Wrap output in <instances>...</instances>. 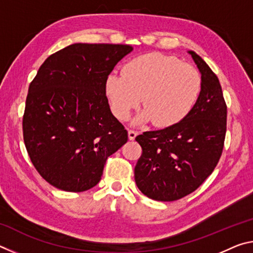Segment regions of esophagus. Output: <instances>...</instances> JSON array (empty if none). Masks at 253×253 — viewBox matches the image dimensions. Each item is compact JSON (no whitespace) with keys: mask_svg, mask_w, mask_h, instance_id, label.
I'll list each match as a JSON object with an SVG mask.
<instances>
[{"mask_svg":"<svg viewBox=\"0 0 253 253\" xmlns=\"http://www.w3.org/2000/svg\"><path fill=\"white\" fill-rule=\"evenodd\" d=\"M137 134H138V132H137L136 130L129 129V130H128V138H129L130 140H134L135 137L137 136Z\"/></svg>","mask_w":253,"mask_h":253,"instance_id":"1","label":"esophagus"}]
</instances>
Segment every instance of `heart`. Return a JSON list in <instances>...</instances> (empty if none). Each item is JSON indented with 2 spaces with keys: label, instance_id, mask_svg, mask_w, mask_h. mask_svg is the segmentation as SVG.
Returning a JSON list of instances; mask_svg holds the SVG:
<instances>
[{
  "label": "heart",
  "instance_id": "heart-1",
  "mask_svg": "<svg viewBox=\"0 0 253 253\" xmlns=\"http://www.w3.org/2000/svg\"><path fill=\"white\" fill-rule=\"evenodd\" d=\"M200 72L191 63L162 53H147L124 66L122 76L111 74L105 93L114 116L126 121L142 101L145 110L137 122L153 121L160 127L182 122L199 99Z\"/></svg>",
  "mask_w": 253,
  "mask_h": 253
}]
</instances>
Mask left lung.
<instances>
[{
	"label": "left lung",
	"instance_id": "left-lung-1",
	"mask_svg": "<svg viewBox=\"0 0 253 253\" xmlns=\"http://www.w3.org/2000/svg\"><path fill=\"white\" fill-rule=\"evenodd\" d=\"M190 53L202 78L193 109L182 122L135 138L142 146L135 166L137 187L163 202L194 192L212 174L224 146L228 110L220 81L199 54Z\"/></svg>",
	"mask_w": 253,
	"mask_h": 253
}]
</instances>
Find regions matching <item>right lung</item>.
Listing matches in <instances>:
<instances>
[{"mask_svg": "<svg viewBox=\"0 0 253 253\" xmlns=\"http://www.w3.org/2000/svg\"><path fill=\"white\" fill-rule=\"evenodd\" d=\"M129 44L75 43L49 55L29 85L23 139L51 185L84 192L100 181L107 158L127 142L111 114L105 81Z\"/></svg>", "mask_w": 253, "mask_h": 253, "instance_id": "1", "label": "right lung"}]
</instances>
